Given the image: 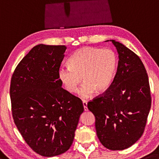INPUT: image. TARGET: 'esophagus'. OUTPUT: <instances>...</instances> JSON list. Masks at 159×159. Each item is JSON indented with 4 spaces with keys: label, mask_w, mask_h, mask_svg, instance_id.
Returning a JSON list of instances; mask_svg holds the SVG:
<instances>
[{
    "label": "esophagus",
    "mask_w": 159,
    "mask_h": 159,
    "mask_svg": "<svg viewBox=\"0 0 159 159\" xmlns=\"http://www.w3.org/2000/svg\"><path fill=\"white\" fill-rule=\"evenodd\" d=\"M83 105H84V110L85 111H88V107H87V101H85V100H84L83 101Z\"/></svg>",
    "instance_id": "esophagus-1"
}]
</instances>
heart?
Listing matches in <instances>:
<instances>
[{
    "mask_svg": "<svg viewBox=\"0 0 159 159\" xmlns=\"http://www.w3.org/2000/svg\"><path fill=\"white\" fill-rule=\"evenodd\" d=\"M69 67L58 70V77L68 92L73 93L83 80L78 90L84 98H90L95 91L102 93L111 85L117 68V57L110 49L84 47L74 52L68 61Z\"/></svg>",
    "mask_w": 159,
    "mask_h": 159,
    "instance_id": "b5f03b06",
    "label": "heart"
}]
</instances>
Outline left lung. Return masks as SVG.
Instances as JSON below:
<instances>
[{
    "mask_svg": "<svg viewBox=\"0 0 159 159\" xmlns=\"http://www.w3.org/2000/svg\"><path fill=\"white\" fill-rule=\"evenodd\" d=\"M110 41L119 54L117 73L109 89L89 102L88 108L95 115L100 142L116 151L130 147L142 137L152 98L140 58L122 43Z\"/></svg>",
    "mask_w": 159,
    "mask_h": 159,
    "instance_id": "8db88e82",
    "label": "left lung"
}]
</instances>
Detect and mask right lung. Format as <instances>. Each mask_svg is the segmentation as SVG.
Listing matches in <instances>:
<instances>
[{
	"instance_id": "right-lung-1",
	"label": "right lung",
	"mask_w": 159,
	"mask_h": 159,
	"mask_svg": "<svg viewBox=\"0 0 159 159\" xmlns=\"http://www.w3.org/2000/svg\"><path fill=\"white\" fill-rule=\"evenodd\" d=\"M66 49L64 45H37L11 78L15 124L30 147L46 157L69 150L84 110L81 100L63 89L58 77Z\"/></svg>"
}]
</instances>
